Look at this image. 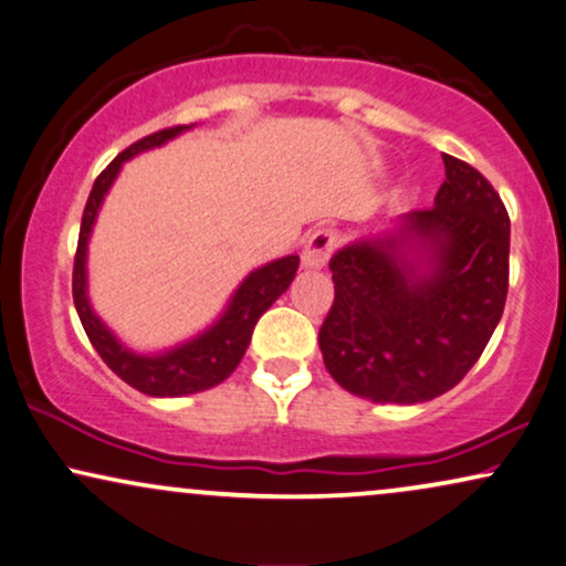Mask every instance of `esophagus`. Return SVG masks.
Masks as SVG:
<instances>
[{
  "instance_id": "esophagus-1",
  "label": "esophagus",
  "mask_w": 566,
  "mask_h": 566,
  "mask_svg": "<svg viewBox=\"0 0 566 566\" xmlns=\"http://www.w3.org/2000/svg\"><path fill=\"white\" fill-rule=\"evenodd\" d=\"M336 248V232L334 230H313L307 234L303 248V266L305 269H321L332 259Z\"/></svg>"
}]
</instances>
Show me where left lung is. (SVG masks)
<instances>
[{
	"mask_svg": "<svg viewBox=\"0 0 566 566\" xmlns=\"http://www.w3.org/2000/svg\"><path fill=\"white\" fill-rule=\"evenodd\" d=\"M443 167L431 209L328 261L334 303L321 353L334 381L370 402L441 397L475 366L504 313L510 213L475 167L447 154Z\"/></svg>",
	"mask_w": 566,
	"mask_h": 566,
	"instance_id": "8db88e82",
	"label": "left lung"
}]
</instances>
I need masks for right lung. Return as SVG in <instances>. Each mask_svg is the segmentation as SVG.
Listing matches in <instances>:
<instances>
[{"mask_svg":"<svg viewBox=\"0 0 566 566\" xmlns=\"http://www.w3.org/2000/svg\"><path fill=\"white\" fill-rule=\"evenodd\" d=\"M190 127L192 125L167 127V130L146 135V138L133 143L130 148H125V151L96 177V182H93L88 203H85L83 211L81 234H77V253L73 266V300L77 316H81V324L85 328V334H88L93 349L102 355L106 366L123 378L125 384H130L133 389H138L148 397L196 395V391L211 389V386L224 381V378L240 366L259 318L269 311L271 303H274L282 292H287L300 266L297 255H287V259L271 261L266 266L255 269L253 274L245 276V282L240 284L238 292H234L224 316H221L217 324L206 328L203 334H198L196 339L185 342L180 347H171L161 355H138L133 353V349L123 347L117 336L104 326V321L93 313L88 295H85V250H88L93 221H96V213L102 209L106 190L112 188L114 177L119 175V169H123V164L127 159H133V156H138L140 151H148V148L161 146V143L171 140L182 130H190Z\"/></svg>","mask_w":566,"mask_h":566,"instance_id":"obj_1","label":"right lung"}]
</instances>
